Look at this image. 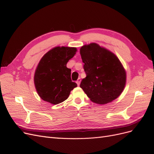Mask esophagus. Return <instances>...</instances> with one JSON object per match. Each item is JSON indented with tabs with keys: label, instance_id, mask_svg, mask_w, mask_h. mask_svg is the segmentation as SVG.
<instances>
[{
	"label": "esophagus",
	"instance_id": "esophagus-1",
	"mask_svg": "<svg viewBox=\"0 0 154 154\" xmlns=\"http://www.w3.org/2000/svg\"><path fill=\"white\" fill-rule=\"evenodd\" d=\"M80 82H81V80H80V78H78V80H77V81H76V83H77V85L79 86L80 85Z\"/></svg>",
	"mask_w": 154,
	"mask_h": 154
}]
</instances>
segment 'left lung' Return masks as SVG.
Segmentation results:
<instances>
[{
    "label": "left lung",
    "mask_w": 154,
    "mask_h": 154,
    "mask_svg": "<svg viewBox=\"0 0 154 154\" xmlns=\"http://www.w3.org/2000/svg\"><path fill=\"white\" fill-rule=\"evenodd\" d=\"M86 77L80 87L91 100L106 104L121 94L126 83V72L116 56L95 43L80 49Z\"/></svg>",
    "instance_id": "8db88e82"
}]
</instances>
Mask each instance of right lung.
Segmentation results:
<instances>
[{
	"label": "right lung",
	"instance_id": "add662e5",
	"mask_svg": "<svg viewBox=\"0 0 154 154\" xmlns=\"http://www.w3.org/2000/svg\"><path fill=\"white\" fill-rule=\"evenodd\" d=\"M76 48L57 47L42 58L37 67L34 82L38 95L43 100L57 105L67 99L77 84L72 81L71 69L67 67Z\"/></svg>",
	"mask_w": 154,
	"mask_h": 154
}]
</instances>
